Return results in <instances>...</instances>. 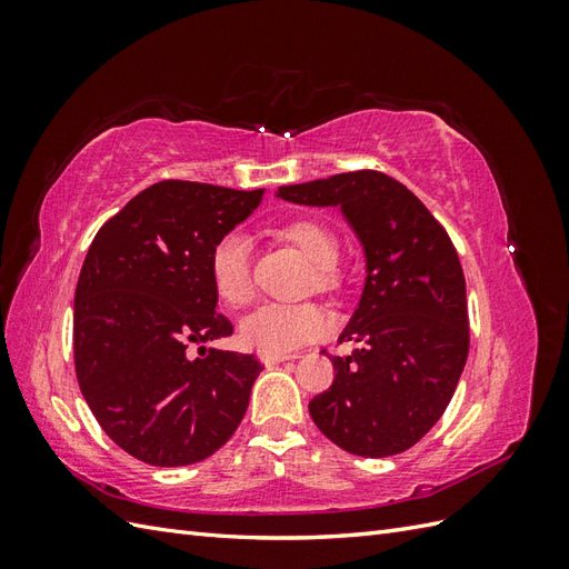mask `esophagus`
Here are the masks:
<instances>
[{"label":"esophagus","instance_id":"1","mask_svg":"<svg viewBox=\"0 0 569 569\" xmlns=\"http://www.w3.org/2000/svg\"><path fill=\"white\" fill-rule=\"evenodd\" d=\"M291 358H297V356H278V353H261V363L263 366H278V363H284V360H291Z\"/></svg>","mask_w":569,"mask_h":569}]
</instances>
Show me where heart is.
<instances>
[{
	"mask_svg": "<svg viewBox=\"0 0 569 569\" xmlns=\"http://www.w3.org/2000/svg\"><path fill=\"white\" fill-rule=\"evenodd\" d=\"M280 239L295 247L311 263V284L316 291L337 287L335 263L339 242L335 232L320 220L301 218L278 232ZM209 278L213 295L230 308H244L253 299L251 280V244L244 234L232 232L220 237L209 256ZM327 316L313 303L282 306L268 303L247 316L239 325V337L249 349L261 353H291L327 332Z\"/></svg>",
	"mask_w": 569,
	"mask_h": 569,
	"instance_id": "heart-1",
	"label": "heart"
}]
</instances>
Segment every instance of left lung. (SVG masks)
<instances>
[{
  "label": "left lung",
  "instance_id": "obj_1",
  "mask_svg": "<svg viewBox=\"0 0 569 569\" xmlns=\"http://www.w3.org/2000/svg\"><path fill=\"white\" fill-rule=\"evenodd\" d=\"M284 201L339 206L366 253V284L332 356L335 382L308 403L339 449L387 458L443 416L468 360V297L456 247L410 189L377 170L280 187Z\"/></svg>",
  "mask_w": 569,
  "mask_h": 569
}]
</instances>
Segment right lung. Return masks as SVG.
<instances>
[{
	"instance_id": "1",
	"label": "right lung",
	"mask_w": 569,
	"mask_h": 569,
	"mask_svg": "<svg viewBox=\"0 0 569 569\" xmlns=\"http://www.w3.org/2000/svg\"><path fill=\"white\" fill-rule=\"evenodd\" d=\"M263 189L163 180L97 232L76 287L80 391L101 429L137 460L178 468L213 456L242 422L261 363L206 349L232 335L209 278L220 237ZM197 342L202 356L189 359Z\"/></svg>"
}]
</instances>
